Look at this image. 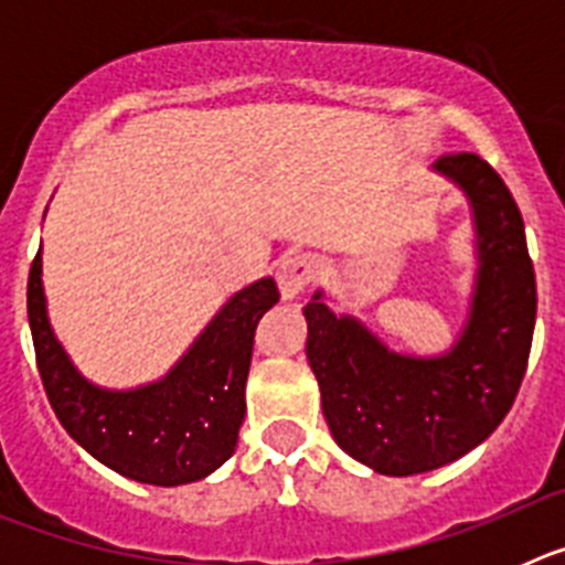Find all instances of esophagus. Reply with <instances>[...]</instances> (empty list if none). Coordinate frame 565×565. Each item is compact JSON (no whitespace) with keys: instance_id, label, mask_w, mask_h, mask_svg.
I'll list each match as a JSON object with an SVG mask.
<instances>
[{"instance_id":"obj_1","label":"esophagus","mask_w":565,"mask_h":565,"mask_svg":"<svg viewBox=\"0 0 565 565\" xmlns=\"http://www.w3.org/2000/svg\"><path fill=\"white\" fill-rule=\"evenodd\" d=\"M319 274V259L313 254H286L277 266V286L282 299H297Z\"/></svg>"}]
</instances>
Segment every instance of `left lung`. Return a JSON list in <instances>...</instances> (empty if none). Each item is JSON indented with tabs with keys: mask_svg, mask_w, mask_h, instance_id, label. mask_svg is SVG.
<instances>
[{
	"mask_svg": "<svg viewBox=\"0 0 565 565\" xmlns=\"http://www.w3.org/2000/svg\"><path fill=\"white\" fill-rule=\"evenodd\" d=\"M433 172L472 209L476 282L467 319L444 353L393 351L319 288L302 313L308 364L333 441L382 476H418L458 461L495 433L523 382L537 291L518 203L472 152L444 154Z\"/></svg>",
	"mask_w": 565,
	"mask_h": 565,
	"instance_id": "8db88e82",
	"label": "left lung"
}]
</instances>
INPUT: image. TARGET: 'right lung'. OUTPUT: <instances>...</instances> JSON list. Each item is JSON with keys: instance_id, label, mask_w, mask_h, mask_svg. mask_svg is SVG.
Masks as SVG:
<instances>
[{"instance_id": "1", "label": "right lung", "mask_w": 565, "mask_h": 565, "mask_svg": "<svg viewBox=\"0 0 565 565\" xmlns=\"http://www.w3.org/2000/svg\"><path fill=\"white\" fill-rule=\"evenodd\" d=\"M277 302V282L254 279L226 299L167 376L109 391L82 376L50 326L42 248L28 277L30 333L58 422L104 467L152 487L201 481L232 458L246 416L254 331Z\"/></svg>"}]
</instances>
